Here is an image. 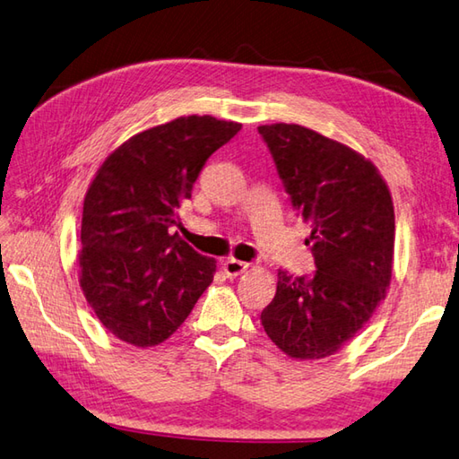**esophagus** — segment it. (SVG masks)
<instances>
[{
  "mask_svg": "<svg viewBox=\"0 0 459 459\" xmlns=\"http://www.w3.org/2000/svg\"><path fill=\"white\" fill-rule=\"evenodd\" d=\"M248 268V263H242V260H237V258H229V260H224L222 263V271H224V274L227 276H238V274H242Z\"/></svg>",
  "mask_w": 459,
  "mask_h": 459,
  "instance_id": "obj_1",
  "label": "esophagus"
}]
</instances>
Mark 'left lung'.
<instances>
[{
	"label": "left lung",
	"mask_w": 459,
	"mask_h": 459,
	"mask_svg": "<svg viewBox=\"0 0 459 459\" xmlns=\"http://www.w3.org/2000/svg\"><path fill=\"white\" fill-rule=\"evenodd\" d=\"M292 209L312 224L316 271H278L260 314L268 338L300 360L338 352L385 296L392 278L394 204L376 167L356 151L300 125H263Z\"/></svg>",
	"instance_id": "8db88e82"
}]
</instances>
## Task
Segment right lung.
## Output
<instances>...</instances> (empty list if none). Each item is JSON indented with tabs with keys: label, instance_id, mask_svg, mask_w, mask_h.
I'll return each instance as SVG.
<instances>
[{
	"label": "right lung",
	"instance_id": "add662e5",
	"mask_svg": "<svg viewBox=\"0 0 459 459\" xmlns=\"http://www.w3.org/2000/svg\"><path fill=\"white\" fill-rule=\"evenodd\" d=\"M240 127L211 115L178 117L134 134L99 169L81 221V289L117 338L160 344L212 282L217 260L170 229L206 160Z\"/></svg>",
	"mask_w": 459,
	"mask_h": 459
}]
</instances>
